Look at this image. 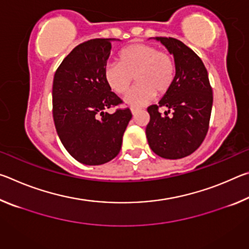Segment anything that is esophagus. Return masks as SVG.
I'll list each match as a JSON object with an SVG mask.
<instances>
[{
    "mask_svg": "<svg viewBox=\"0 0 249 249\" xmlns=\"http://www.w3.org/2000/svg\"><path fill=\"white\" fill-rule=\"evenodd\" d=\"M138 111H140V108H137V107H130V112H132L133 115L136 114V113H137Z\"/></svg>",
    "mask_w": 249,
    "mask_h": 249,
    "instance_id": "34e87169",
    "label": "esophagus"
}]
</instances>
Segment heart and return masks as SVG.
I'll return each mask as SVG.
<instances>
[{
	"label": "heart",
	"instance_id": "obj_1",
	"mask_svg": "<svg viewBox=\"0 0 249 249\" xmlns=\"http://www.w3.org/2000/svg\"><path fill=\"white\" fill-rule=\"evenodd\" d=\"M176 64L170 53L147 44H133L119 53V62L105 65L103 77L109 89L125 94L135 80L137 86L125 96L130 107H142L166 94L175 81Z\"/></svg>",
	"mask_w": 249,
	"mask_h": 249
}]
</instances>
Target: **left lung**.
<instances>
[{"mask_svg":"<svg viewBox=\"0 0 249 249\" xmlns=\"http://www.w3.org/2000/svg\"><path fill=\"white\" fill-rule=\"evenodd\" d=\"M175 59L176 75L170 90L158 105L147 108L150 121L146 127L148 145L156 155L166 159H180L199 148L209 129L213 93L208 71L200 57L182 41L155 37ZM160 106L167 107L165 116ZM171 116H168L170 111Z\"/></svg>","mask_w":249,"mask_h":249,"instance_id":"left-lung-1","label":"left lung"}]
</instances>
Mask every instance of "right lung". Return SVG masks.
Listing matches in <instances>:
<instances>
[{
	"label": "right lung",
	"mask_w": 249,
	"mask_h": 249,
	"mask_svg": "<svg viewBox=\"0 0 249 249\" xmlns=\"http://www.w3.org/2000/svg\"><path fill=\"white\" fill-rule=\"evenodd\" d=\"M114 38H96L78 45L54 73L53 116L67 151L88 166L103 165L119 155L132 119L129 108L107 109L122 103L105 82L103 70Z\"/></svg>",
	"instance_id": "add662e5"
}]
</instances>
